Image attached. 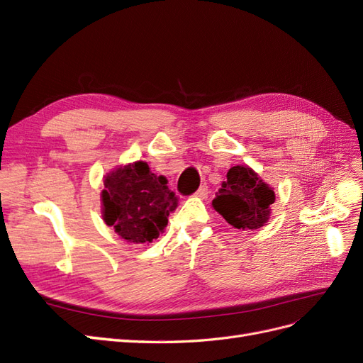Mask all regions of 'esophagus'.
<instances>
[{
	"mask_svg": "<svg viewBox=\"0 0 363 363\" xmlns=\"http://www.w3.org/2000/svg\"><path fill=\"white\" fill-rule=\"evenodd\" d=\"M207 194H208L207 186H206V184H203V186H200V189L194 194V196H199V199H206Z\"/></svg>",
	"mask_w": 363,
	"mask_h": 363,
	"instance_id": "1",
	"label": "esophagus"
}]
</instances>
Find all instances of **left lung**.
<instances>
[{
	"label": "left lung",
	"mask_w": 363,
	"mask_h": 363,
	"mask_svg": "<svg viewBox=\"0 0 363 363\" xmlns=\"http://www.w3.org/2000/svg\"><path fill=\"white\" fill-rule=\"evenodd\" d=\"M276 194L248 164H236L216 192L212 207L239 230H257L268 223Z\"/></svg>",
	"instance_id": "obj_1"
}]
</instances>
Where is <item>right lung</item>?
Here are the masks:
<instances>
[{"label":"right lung","instance_id":"right-lung-1","mask_svg":"<svg viewBox=\"0 0 363 363\" xmlns=\"http://www.w3.org/2000/svg\"><path fill=\"white\" fill-rule=\"evenodd\" d=\"M101 211L104 223L130 244H150L163 233L168 216L177 208V196L163 175L148 163L119 164L104 175Z\"/></svg>","mask_w":363,"mask_h":363}]
</instances>
